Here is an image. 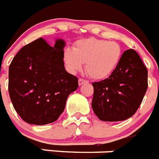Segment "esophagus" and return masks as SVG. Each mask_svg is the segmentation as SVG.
I'll return each mask as SVG.
<instances>
[{
	"instance_id": "1",
	"label": "esophagus",
	"mask_w": 159,
	"mask_h": 159,
	"mask_svg": "<svg viewBox=\"0 0 159 159\" xmlns=\"http://www.w3.org/2000/svg\"><path fill=\"white\" fill-rule=\"evenodd\" d=\"M86 83H88V81L84 80V79H79V85H80V86L83 85L84 84H86Z\"/></svg>"
}]
</instances>
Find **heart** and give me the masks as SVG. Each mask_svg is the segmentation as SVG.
<instances>
[{
	"mask_svg": "<svg viewBox=\"0 0 159 159\" xmlns=\"http://www.w3.org/2000/svg\"><path fill=\"white\" fill-rule=\"evenodd\" d=\"M122 57V49L115 42L97 39L77 41L73 49L63 51V61L70 73L85 70L94 80H104L114 72Z\"/></svg>",
	"mask_w": 159,
	"mask_h": 159,
	"instance_id": "obj_1",
	"label": "heart"
}]
</instances>
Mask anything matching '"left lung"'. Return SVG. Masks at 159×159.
Here are the masks:
<instances>
[{
	"label": "left lung",
	"mask_w": 159,
	"mask_h": 159,
	"mask_svg": "<svg viewBox=\"0 0 159 159\" xmlns=\"http://www.w3.org/2000/svg\"><path fill=\"white\" fill-rule=\"evenodd\" d=\"M147 68L136 51L129 49L122 55L118 66L108 78L93 84L92 107L104 121L129 118L140 106L148 87Z\"/></svg>",
	"instance_id": "left-lung-1"
}]
</instances>
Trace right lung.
I'll use <instances>...</instances> for the list:
<instances>
[{"label":"right lung","mask_w":159,"mask_h":159,"mask_svg":"<svg viewBox=\"0 0 159 159\" xmlns=\"http://www.w3.org/2000/svg\"><path fill=\"white\" fill-rule=\"evenodd\" d=\"M63 39L51 47L36 39L18 51L9 69V93L23 120L43 125L63 112L69 95L78 89V79L64 67Z\"/></svg>","instance_id":"add662e5"}]
</instances>
